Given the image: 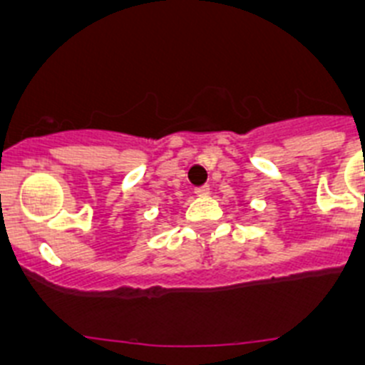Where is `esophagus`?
Wrapping results in <instances>:
<instances>
[{
    "label": "esophagus",
    "instance_id": "34e87169",
    "mask_svg": "<svg viewBox=\"0 0 365 365\" xmlns=\"http://www.w3.org/2000/svg\"><path fill=\"white\" fill-rule=\"evenodd\" d=\"M194 192L198 194V196H207V194L210 192V187L209 185H202V187H196L194 189Z\"/></svg>",
    "mask_w": 365,
    "mask_h": 365
}]
</instances>
